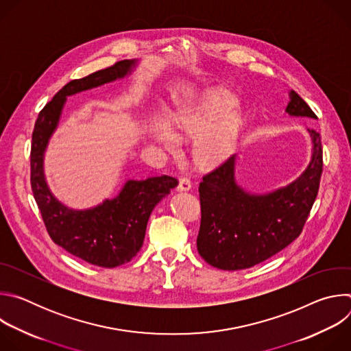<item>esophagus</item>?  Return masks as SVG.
<instances>
[{"label": "esophagus", "mask_w": 351, "mask_h": 351, "mask_svg": "<svg viewBox=\"0 0 351 351\" xmlns=\"http://www.w3.org/2000/svg\"><path fill=\"white\" fill-rule=\"evenodd\" d=\"M191 189V180L189 178H180L179 179V186H178V190L179 191H187Z\"/></svg>", "instance_id": "34e87169"}]
</instances>
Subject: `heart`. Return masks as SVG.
<instances>
[{"label":"heart","mask_w":351,"mask_h":351,"mask_svg":"<svg viewBox=\"0 0 351 351\" xmlns=\"http://www.w3.org/2000/svg\"><path fill=\"white\" fill-rule=\"evenodd\" d=\"M233 107V101L222 94H211L194 111L173 118L175 129L179 134H197L195 154L204 162H218L223 160L233 148L239 118L226 115ZM154 138L168 153H176L180 145L179 136L164 122L154 128Z\"/></svg>","instance_id":"heart-1"}]
</instances>
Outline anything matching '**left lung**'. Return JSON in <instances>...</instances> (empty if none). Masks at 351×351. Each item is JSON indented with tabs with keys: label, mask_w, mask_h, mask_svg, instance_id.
Wrapping results in <instances>:
<instances>
[{
	"label": "left lung",
	"mask_w": 351,
	"mask_h": 351,
	"mask_svg": "<svg viewBox=\"0 0 351 351\" xmlns=\"http://www.w3.org/2000/svg\"><path fill=\"white\" fill-rule=\"evenodd\" d=\"M290 117L317 119L295 91L289 93ZM313 141L311 161L290 184L253 194L237 184L236 156L229 157L199 183L202 223L197 250L210 265L223 271L252 268L287 247L303 230L317 198L322 173L321 136L307 129Z\"/></svg>",
	"instance_id": "left-lung-1"
}]
</instances>
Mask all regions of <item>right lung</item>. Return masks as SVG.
<instances>
[{
	"instance_id": "obj_1",
	"label": "right lung",
	"mask_w": 351,
	"mask_h": 351,
	"mask_svg": "<svg viewBox=\"0 0 351 351\" xmlns=\"http://www.w3.org/2000/svg\"><path fill=\"white\" fill-rule=\"evenodd\" d=\"M136 60L119 61L65 84L38 114L32 136L30 183L49 237L72 256L88 264L115 268L129 263L143 245L149 215L161 199L178 186L172 176L128 180L114 198L87 210L64 206L49 190L44 176V153L56 132L66 97L132 73Z\"/></svg>"
}]
</instances>
